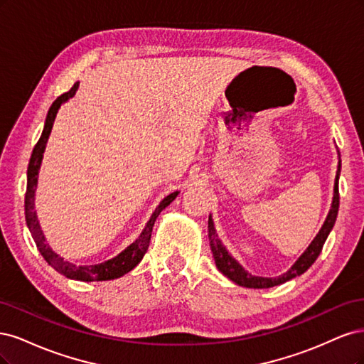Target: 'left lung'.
I'll list each match as a JSON object with an SVG mask.
<instances>
[{
  "label": "left lung",
  "mask_w": 364,
  "mask_h": 364,
  "mask_svg": "<svg viewBox=\"0 0 364 364\" xmlns=\"http://www.w3.org/2000/svg\"><path fill=\"white\" fill-rule=\"evenodd\" d=\"M340 168H342V161L338 160L336 181H334L333 203H331L330 213H328L322 228L319 230L318 234H316V237L309 245V248L304 251V254L295 262V264H293L287 272L281 274L278 277H272V278L255 277V275H251L248 271H245L243 266L239 264V262L236 259H232L231 254L227 251L225 246L222 245L220 239L218 237V234H216L212 215H210L208 216V240H210V248H212V252H213L215 263H216L219 271L224 274L227 278L234 281L236 284L243 286V287H250V289L274 287V286H278V284H283V283H286V281L295 278V277H299V275L306 272L307 269L316 262V259L319 257V254L323 248V243L328 237V234H330V231L333 230V227L336 224V218H337V213H338V199H340V196H338Z\"/></svg>",
  "instance_id": "8db88e82"
}]
</instances>
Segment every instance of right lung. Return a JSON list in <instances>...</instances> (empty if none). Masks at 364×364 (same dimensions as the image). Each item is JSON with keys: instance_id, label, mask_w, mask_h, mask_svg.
I'll return each mask as SVG.
<instances>
[{"instance_id": "obj_1", "label": "right lung", "mask_w": 364, "mask_h": 364, "mask_svg": "<svg viewBox=\"0 0 364 364\" xmlns=\"http://www.w3.org/2000/svg\"><path fill=\"white\" fill-rule=\"evenodd\" d=\"M78 89V81L71 87L69 92H65L63 95L58 97L48 110V114H46L45 125H43V132L41 134V139L38 140L36 146H34L31 152V159L28 163V169H27V192H26V220H27V227L31 232V236L36 242V246L39 252L42 254L43 259L48 262L50 266H53L57 272H60L66 278L71 279H78V281H107V279H114L125 275L127 272H130L132 269H134L140 260L144 259V255L149 246L151 240V232L152 227H154V222L157 216L163 208H166L180 192H172L168 195L163 201L159 204V207L154 210V213L151 215L149 220L146 222V225L144 231L140 232V236L127 248L118 254L113 259L98 263V264H86V266H77L74 263L66 262L63 257L55 254L50 245L46 243L43 231L39 225L36 210H34V193H36V187H38V175L41 169V163L43 159V151L46 146V142H48V137L53 130V124L55 119V114L60 109V105L66 102L69 98H73L75 95V92Z\"/></svg>"}]
</instances>
